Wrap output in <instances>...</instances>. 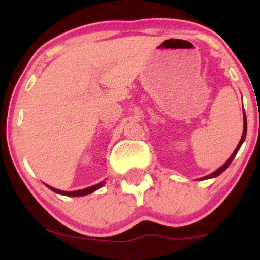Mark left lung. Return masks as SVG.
I'll return each mask as SVG.
<instances>
[{"label": "left lung", "instance_id": "left-lung-1", "mask_svg": "<svg viewBox=\"0 0 260 260\" xmlns=\"http://www.w3.org/2000/svg\"><path fill=\"white\" fill-rule=\"evenodd\" d=\"M246 134H247V117H246V113H244V110H243V133H242V138H241L240 143H238L237 148L235 149V151H234V153H232L231 156L229 157V160L226 161L225 164H223V165L221 166V168H219V169H217L216 171H214V172H213V174H210V175L205 176V177H202V178H199V180H207V178H214V177H216V176H219L220 174H222V172L225 171V170L229 168V165H230V164L232 162V160H234V157L236 156V154H237V151L240 150L241 145H242V143L244 142V139H246Z\"/></svg>", "mask_w": 260, "mask_h": 260}]
</instances>
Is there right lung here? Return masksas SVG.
Segmentation results:
<instances>
[{
    "mask_svg": "<svg viewBox=\"0 0 260 260\" xmlns=\"http://www.w3.org/2000/svg\"><path fill=\"white\" fill-rule=\"evenodd\" d=\"M47 186V184H46ZM104 186V181L100 182V183L95 184V186H91V187H88V188H84V189H79V190H73V192H66V190H59V189H56V188L53 187H50V189L53 190V192L58 193V194H62V196H71V197H80V196H86V194H90V193L95 192L96 189H99L100 187Z\"/></svg>",
    "mask_w": 260,
    "mask_h": 260,
    "instance_id": "add662e5",
    "label": "right lung"
}]
</instances>
